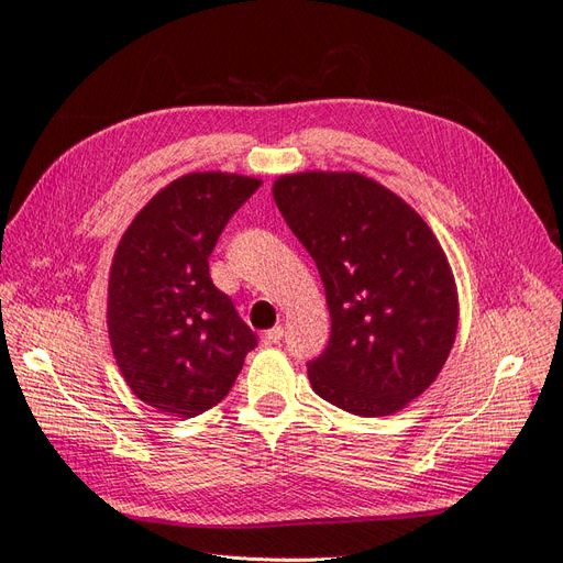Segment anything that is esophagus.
<instances>
[{
  "label": "esophagus",
  "instance_id": "obj_1",
  "mask_svg": "<svg viewBox=\"0 0 563 563\" xmlns=\"http://www.w3.org/2000/svg\"><path fill=\"white\" fill-rule=\"evenodd\" d=\"M280 339H283V328H280V324H278V328H271V330H266L262 334L264 346H276V343H280Z\"/></svg>",
  "mask_w": 563,
  "mask_h": 563
}]
</instances>
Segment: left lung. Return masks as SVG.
Here are the masks:
<instances>
[{
    "instance_id": "1",
    "label": "left lung",
    "mask_w": 563,
    "mask_h": 563,
    "mask_svg": "<svg viewBox=\"0 0 563 563\" xmlns=\"http://www.w3.org/2000/svg\"><path fill=\"white\" fill-rule=\"evenodd\" d=\"M274 198L318 266L332 318L328 349L308 362L313 390L355 416L400 411L456 339L444 250L419 212L365 175H285Z\"/></svg>"
}]
</instances>
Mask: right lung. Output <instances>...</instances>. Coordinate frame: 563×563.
<instances>
[{
	"instance_id": "obj_1",
	"label": "right lung",
	"mask_w": 563,
	"mask_h": 563,
	"mask_svg": "<svg viewBox=\"0 0 563 563\" xmlns=\"http://www.w3.org/2000/svg\"><path fill=\"white\" fill-rule=\"evenodd\" d=\"M260 179L191 173L144 206L117 247L107 328L125 384L150 407L191 419L222 402L257 346L208 257Z\"/></svg>"
}]
</instances>
